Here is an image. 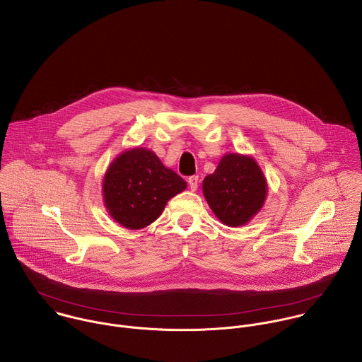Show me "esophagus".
<instances>
[{
	"label": "esophagus",
	"mask_w": 362,
	"mask_h": 362,
	"mask_svg": "<svg viewBox=\"0 0 362 362\" xmlns=\"http://www.w3.org/2000/svg\"><path fill=\"white\" fill-rule=\"evenodd\" d=\"M198 182H199L198 175H192V177H189V178H188L189 189H191V191H197V188H198Z\"/></svg>",
	"instance_id": "34e87169"
}]
</instances>
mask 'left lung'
<instances>
[{
  "label": "left lung",
  "mask_w": 362,
  "mask_h": 362,
  "mask_svg": "<svg viewBox=\"0 0 362 362\" xmlns=\"http://www.w3.org/2000/svg\"><path fill=\"white\" fill-rule=\"evenodd\" d=\"M215 216L230 228L246 225L264 205L267 181L253 157L228 153L202 182Z\"/></svg>",
  "instance_id": "obj_1"
}]
</instances>
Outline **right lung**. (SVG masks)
Returning a JSON list of instances; mask_svg holds the SVG:
<instances>
[{
  "label": "right lung",
  "mask_w": 362,
  "mask_h": 362,
  "mask_svg": "<svg viewBox=\"0 0 362 362\" xmlns=\"http://www.w3.org/2000/svg\"><path fill=\"white\" fill-rule=\"evenodd\" d=\"M102 187L109 215L122 226L137 230L153 223L187 182L154 151L134 147L112 161Z\"/></svg>",
  "instance_id": "right-lung-1"
}]
</instances>
